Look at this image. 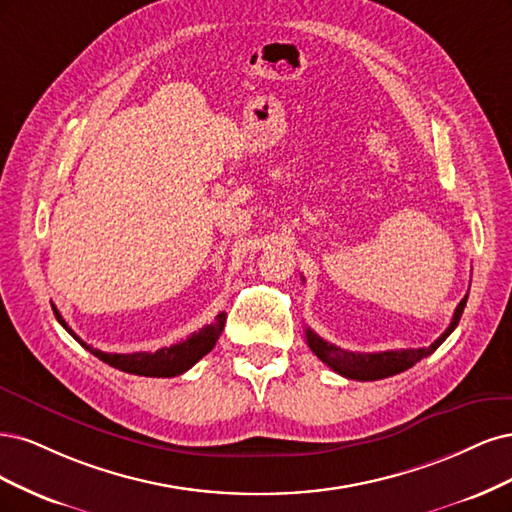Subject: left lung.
Returning a JSON list of instances; mask_svg holds the SVG:
<instances>
[{"label":"left lung","mask_w":512,"mask_h":512,"mask_svg":"<svg viewBox=\"0 0 512 512\" xmlns=\"http://www.w3.org/2000/svg\"><path fill=\"white\" fill-rule=\"evenodd\" d=\"M466 302H468V295L457 304L451 325L444 329V334L438 340H434L430 346H423V349L353 353V351L340 349V346H336V344H329L327 340H323L321 336L312 332L310 327H306V342L310 346V351L315 353L323 361V364L332 368L334 372H338L346 378H353V381H378V378L400 374V372L415 366L417 361H421L423 357L432 355L457 327V323L461 319V312H464V308H466Z\"/></svg>","instance_id":"left-lung-1"}]
</instances>
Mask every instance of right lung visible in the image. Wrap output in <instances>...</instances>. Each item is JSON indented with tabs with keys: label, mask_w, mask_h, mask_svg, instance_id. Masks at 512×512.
I'll list each match as a JSON object with an SVG mask.
<instances>
[{
	"label": "right lung",
	"mask_w": 512,
	"mask_h": 512,
	"mask_svg": "<svg viewBox=\"0 0 512 512\" xmlns=\"http://www.w3.org/2000/svg\"><path fill=\"white\" fill-rule=\"evenodd\" d=\"M53 312L57 321L65 327L80 346H85L89 353H93L97 359H102L104 364L117 368L121 372L129 374H138V376H157V378H170L187 372L191 366H195L206 353L212 351V346L217 344L223 325H225V312H219L217 319L210 325H204L200 332L191 334L187 340H180L172 346H163V349H157L153 353H104L100 349H93L87 342H82L74 332L72 327L63 321L61 312L53 306Z\"/></svg>",
	"instance_id": "add662e5"
}]
</instances>
